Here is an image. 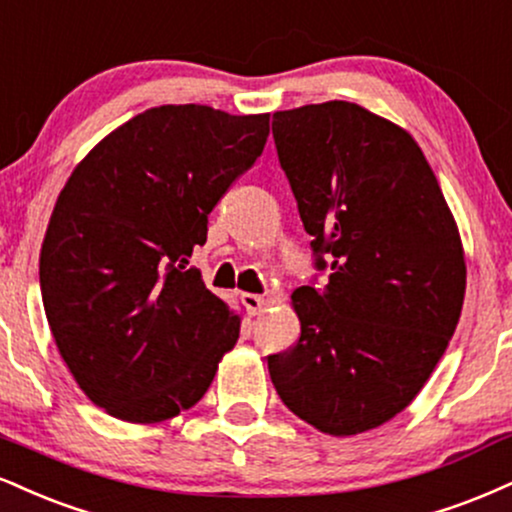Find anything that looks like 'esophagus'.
Listing matches in <instances>:
<instances>
[{
  "label": "esophagus",
  "mask_w": 512,
  "mask_h": 512,
  "mask_svg": "<svg viewBox=\"0 0 512 512\" xmlns=\"http://www.w3.org/2000/svg\"><path fill=\"white\" fill-rule=\"evenodd\" d=\"M240 298H243V305L248 307L250 315H260L262 307H264V298H262V295H257V293H243V295H240Z\"/></svg>",
  "instance_id": "esophagus-1"
}]
</instances>
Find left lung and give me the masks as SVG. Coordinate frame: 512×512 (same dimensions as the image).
<instances>
[{"instance_id":"8db88e82","label":"left lung","mask_w":512,"mask_h":512,"mask_svg":"<svg viewBox=\"0 0 512 512\" xmlns=\"http://www.w3.org/2000/svg\"><path fill=\"white\" fill-rule=\"evenodd\" d=\"M274 143L324 291L295 288L300 336L269 355L286 408L331 436L386 424L446 353L465 300L458 224L417 140L360 104L274 114Z\"/></svg>"}]
</instances>
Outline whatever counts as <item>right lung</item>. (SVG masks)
I'll list each match as a JSON object with an SVG mask.
<instances>
[{
  "instance_id": "1",
  "label": "right lung",
  "mask_w": 512,
  "mask_h": 512,
  "mask_svg": "<svg viewBox=\"0 0 512 512\" xmlns=\"http://www.w3.org/2000/svg\"><path fill=\"white\" fill-rule=\"evenodd\" d=\"M267 135L269 114L162 104L104 135L59 193L40 250L45 315L76 384L116 420L193 408L236 346L243 317L186 264Z\"/></svg>"
}]
</instances>
